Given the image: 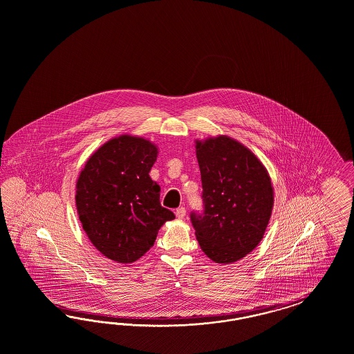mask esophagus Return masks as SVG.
<instances>
[{"instance_id": "1", "label": "esophagus", "mask_w": 354, "mask_h": 354, "mask_svg": "<svg viewBox=\"0 0 354 354\" xmlns=\"http://www.w3.org/2000/svg\"><path fill=\"white\" fill-rule=\"evenodd\" d=\"M175 214H176V218H179V219H183V218L185 216V214H187V210H185V207H183V206H180V207H178V209H176Z\"/></svg>"}]
</instances>
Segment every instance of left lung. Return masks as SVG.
<instances>
[{"label": "left lung", "mask_w": 354, "mask_h": 354, "mask_svg": "<svg viewBox=\"0 0 354 354\" xmlns=\"http://www.w3.org/2000/svg\"><path fill=\"white\" fill-rule=\"evenodd\" d=\"M203 182V213L191 222L205 254L216 263L245 257L265 235L274 191L257 157L228 136L196 141Z\"/></svg>", "instance_id": "left-lung-1"}]
</instances>
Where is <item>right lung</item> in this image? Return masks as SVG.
Here are the masks:
<instances>
[{"label":"right lung","mask_w":354,"mask_h":354,"mask_svg":"<svg viewBox=\"0 0 354 354\" xmlns=\"http://www.w3.org/2000/svg\"><path fill=\"white\" fill-rule=\"evenodd\" d=\"M158 149L149 140L122 135L89 157L76 182V209L91 243L105 257L131 263L153 247L175 215L161 206V187L149 171Z\"/></svg>","instance_id":"right-lung-1"}]
</instances>
